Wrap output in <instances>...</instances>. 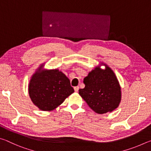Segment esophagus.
Returning <instances> with one entry per match:
<instances>
[{
  "instance_id": "obj_1",
  "label": "esophagus",
  "mask_w": 151,
  "mask_h": 151,
  "mask_svg": "<svg viewBox=\"0 0 151 151\" xmlns=\"http://www.w3.org/2000/svg\"><path fill=\"white\" fill-rule=\"evenodd\" d=\"M74 89H75V92H78V90H79V86H75V87H74Z\"/></svg>"
}]
</instances>
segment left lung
Listing matches in <instances>:
<instances>
[{"instance_id": "obj_1", "label": "left lung", "mask_w": 151, "mask_h": 151, "mask_svg": "<svg viewBox=\"0 0 151 151\" xmlns=\"http://www.w3.org/2000/svg\"><path fill=\"white\" fill-rule=\"evenodd\" d=\"M85 87L79 89L81 96L91 109L99 114L111 112L118 107L121 99V87L111 68L96 67L84 78Z\"/></svg>"}]
</instances>
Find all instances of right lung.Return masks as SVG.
Listing matches in <instances>:
<instances>
[{
    "label": "right lung",
    "mask_w": 151,
    "mask_h": 151,
    "mask_svg": "<svg viewBox=\"0 0 151 151\" xmlns=\"http://www.w3.org/2000/svg\"><path fill=\"white\" fill-rule=\"evenodd\" d=\"M73 92L69 79L57 69L40 71V68L32 76L29 86L32 103L42 111L57 108Z\"/></svg>",
    "instance_id": "right-lung-1"
}]
</instances>
